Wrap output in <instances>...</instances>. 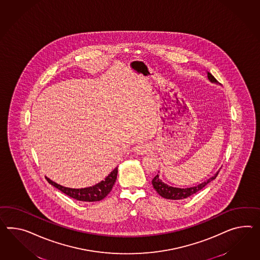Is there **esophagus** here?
I'll list each match as a JSON object with an SVG mask.
<instances>
[{
    "mask_svg": "<svg viewBox=\"0 0 260 260\" xmlns=\"http://www.w3.org/2000/svg\"><path fill=\"white\" fill-rule=\"evenodd\" d=\"M147 151H148V148L143 144L138 145V146L135 147V149H134V152L138 153V154H144V153H147Z\"/></svg>",
    "mask_w": 260,
    "mask_h": 260,
    "instance_id": "34e87169",
    "label": "esophagus"
}]
</instances>
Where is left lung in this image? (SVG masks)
I'll use <instances>...</instances> for the list:
<instances>
[{
	"mask_svg": "<svg viewBox=\"0 0 260 260\" xmlns=\"http://www.w3.org/2000/svg\"><path fill=\"white\" fill-rule=\"evenodd\" d=\"M207 78L211 83L218 84V81L216 80L213 75L208 72H207ZM218 173H219V171L207 181L201 183L197 186H190V187H186V188H180V187H174V186L167 185L164 182H162V180L159 179L158 174H156L154 176V178L152 180V184H153V188L156 190V192L158 193L161 197H163L165 199H169V200H182V199L187 198L193 194L200 191L202 188H204L208 183H210L211 181H213L217 177Z\"/></svg>",
	"mask_w": 260,
	"mask_h": 260,
	"instance_id": "obj_1",
	"label": "left lung"
}]
</instances>
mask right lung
Masks as SVG:
<instances>
[{
	"instance_id": "obj_1",
	"label": "right lung",
	"mask_w": 260,
	"mask_h": 260,
	"mask_svg": "<svg viewBox=\"0 0 260 260\" xmlns=\"http://www.w3.org/2000/svg\"><path fill=\"white\" fill-rule=\"evenodd\" d=\"M117 174H118V167L115 168L113 171L107 175L106 179L101 181L100 183L94 186L84 187V188L66 187L53 182L48 177H46V179L49 182V184L58 188L60 191L65 193L66 195L74 198L75 200L83 201V202H97L106 198L107 194L111 191L117 179Z\"/></svg>"
}]
</instances>
